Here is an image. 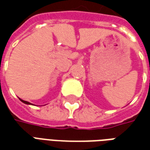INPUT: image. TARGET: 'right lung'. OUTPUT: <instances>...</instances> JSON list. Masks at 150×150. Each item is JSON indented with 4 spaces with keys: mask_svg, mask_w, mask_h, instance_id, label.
Instances as JSON below:
<instances>
[{
    "mask_svg": "<svg viewBox=\"0 0 150 150\" xmlns=\"http://www.w3.org/2000/svg\"><path fill=\"white\" fill-rule=\"evenodd\" d=\"M20 100H21V102H23V103H24V104H31L30 103H29V102H27V101H25V100H21V99H20Z\"/></svg>",
    "mask_w": 150,
    "mask_h": 150,
    "instance_id": "add662e5",
    "label": "right lung"
}]
</instances>
